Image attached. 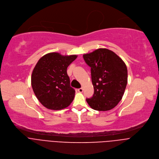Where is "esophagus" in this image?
Returning a JSON list of instances; mask_svg holds the SVG:
<instances>
[{
  "instance_id": "1",
  "label": "esophagus",
  "mask_w": 159,
  "mask_h": 159,
  "mask_svg": "<svg viewBox=\"0 0 159 159\" xmlns=\"http://www.w3.org/2000/svg\"><path fill=\"white\" fill-rule=\"evenodd\" d=\"M78 91H79V92H80V93H82L83 92V88H80L78 89Z\"/></svg>"
}]
</instances>
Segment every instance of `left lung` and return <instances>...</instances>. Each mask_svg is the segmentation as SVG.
<instances>
[{"mask_svg": "<svg viewBox=\"0 0 159 159\" xmlns=\"http://www.w3.org/2000/svg\"><path fill=\"white\" fill-rule=\"evenodd\" d=\"M91 68L94 94L86 98L89 106L97 111L113 109L121 101L128 82L126 65L113 52L100 48L83 55Z\"/></svg>", "mask_w": 159, "mask_h": 159, "instance_id": "obj_1", "label": "left lung"}]
</instances>
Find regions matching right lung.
I'll use <instances>...</instances> for the list:
<instances>
[{
  "label": "right lung",
  "mask_w": 159,
  "mask_h": 159,
  "mask_svg": "<svg viewBox=\"0 0 159 159\" xmlns=\"http://www.w3.org/2000/svg\"><path fill=\"white\" fill-rule=\"evenodd\" d=\"M77 55L53 52L42 57L31 75V86L39 102L48 109L60 110L70 105L75 91L70 86L67 68Z\"/></svg>",
  "instance_id": "right-lung-1"
}]
</instances>
